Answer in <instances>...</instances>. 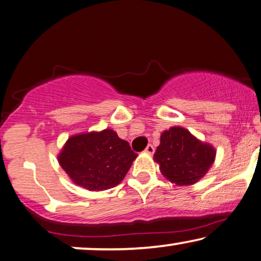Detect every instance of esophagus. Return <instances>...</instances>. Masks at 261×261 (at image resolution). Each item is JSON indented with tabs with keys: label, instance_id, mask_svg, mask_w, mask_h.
<instances>
[{
	"label": "esophagus",
	"instance_id": "34e87169",
	"mask_svg": "<svg viewBox=\"0 0 261 261\" xmlns=\"http://www.w3.org/2000/svg\"><path fill=\"white\" fill-rule=\"evenodd\" d=\"M154 150L155 148L153 147V145H147V147L145 148V152H146V153H148V154H153L154 153Z\"/></svg>",
	"mask_w": 261,
	"mask_h": 261
}]
</instances>
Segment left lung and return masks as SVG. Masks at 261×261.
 Masks as SVG:
<instances>
[{
    "label": "left lung",
    "instance_id": "left-lung-1",
    "mask_svg": "<svg viewBox=\"0 0 261 261\" xmlns=\"http://www.w3.org/2000/svg\"><path fill=\"white\" fill-rule=\"evenodd\" d=\"M216 150L201 143L182 127H171L161 135L153 160L162 175L177 186H189L205 176L215 162Z\"/></svg>",
    "mask_w": 261,
    "mask_h": 261
}]
</instances>
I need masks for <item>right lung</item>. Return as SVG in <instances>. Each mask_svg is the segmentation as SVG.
<instances>
[{
    "mask_svg": "<svg viewBox=\"0 0 261 261\" xmlns=\"http://www.w3.org/2000/svg\"><path fill=\"white\" fill-rule=\"evenodd\" d=\"M138 154L113 129L70 137L59 163L74 184L89 191H106L123 180Z\"/></svg>",
    "mask_w": 261,
    "mask_h": 261,
    "instance_id": "1",
    "label": "right lung"
}]
</instances>
